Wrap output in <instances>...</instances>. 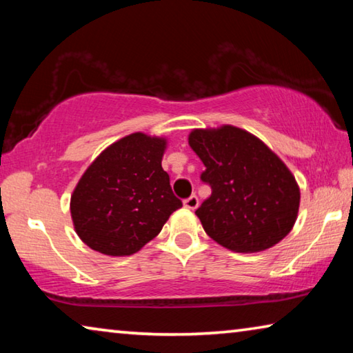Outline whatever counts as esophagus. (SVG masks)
<instances>
[{
	"label": "esophagus",
	"instance_id": "obj_1",
	"mask_svg": "<svg viewBox=\"0 0 353 353\" xmlns=\"http://www.w3.org/2000/svg\"><path fill=\"white\" fill-rule=\"evenodd\" d=\"M183 205L187 207V208H190V210H194V208H198V205H199V199H198V196L196 194H191L190 198H187L183 201Z\"/></svg>",
	"mask_w": 353,
	"mask_h": 353
}]
</instances>
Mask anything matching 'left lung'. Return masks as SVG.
Here are the masks:
<instances>
[{
    "instance_id": "obj_1",
    "label": "left lung",
    "mask_w": 353,
    "mask_h": 353,
    "mask_svg": "<svg viewBox=\"0 0 353 353\" xmlns=\"http://www.w3.org/2000/svg\"><path fill=\"white\" fill-rule=\"evenodd\" d=\"M205 171L210 198L196 210L207 235L235 252H260L290 234L301 191L265 143L234 126L194 129L188 137Z\"/></svg>"
}]
</instances>
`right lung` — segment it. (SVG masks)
<instances>
[{
  "mask_svg": "<svg viewBox=\"0 0 353 353\" xmlns=\"http://www.w3.org/2000/svg\"><path fill=\"white\" fill-rule=\"evenodd\" d=\"M166 140L130 134L101 152L71 196L81 240L112 256L132 255L182 207L162 168Z\"/></svg>",
  "mask_w": 353,
  "mask_h": 353,
  "instance_id": "1",
  "label": "right lung"
}]
</instances>
